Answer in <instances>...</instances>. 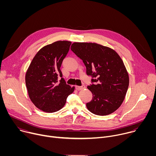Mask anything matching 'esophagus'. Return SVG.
<instances>
[{
	"label": "esophagus",
	"mask_w": 156,
	"mask_h": 156,
	"mask_svg": "<svg viewBox=\"0 0 156 156\" xmlns=\"http://www.w3.org/2000/svg\"><path fill=\"white\" fill-rule=\"evenodd\" d=\"M86 88V86L84 85H82L81 86H76V89L77 90H84V89Z\"/></svg>",
	"instance_id": "esophagus-1"
}]
</instances>
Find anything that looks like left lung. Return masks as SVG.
<instances>
[{
    "instance_id": "obj_1",
    "label": "left lung",
    "mask_w": 156,
    "mask_h": 156,
    "mask_svg": "<svg viewBox=\"0 0 156 156\" xmlns=\"http://www.w3.org/2000/svg\"><path fill=\"white\" fill-rule=\"evenodd\" d=\"M71 50L84 63L92 84L87 87L93 99L87 109L98 115L113 113L122 105L126 94L129 76L123 60L112 49L92 42H74Z\"/></svg>"
}]
</instances>
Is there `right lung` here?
I'll return each mask as SVG.
<instances>
[{
  "instance_id": "1",
  "label": "right lung",
  "mask_w": 156,
  "mask_h": 156,
  "mask_svg": "<svg viewBox=\"0 0 156 156\" xmlns=\"http://www.w3.org/2000/svg\"><path fill=\"white\" fill-rule=\"evenodd\" d=\"M72 42L58 41L41 48L27 70L25 82L29 97L34 105L44 112L52 113L63 107L75 87L66 84L60 66ZM60 76L61 80L58 81Z\"/></svg>"
}]
</instances>
